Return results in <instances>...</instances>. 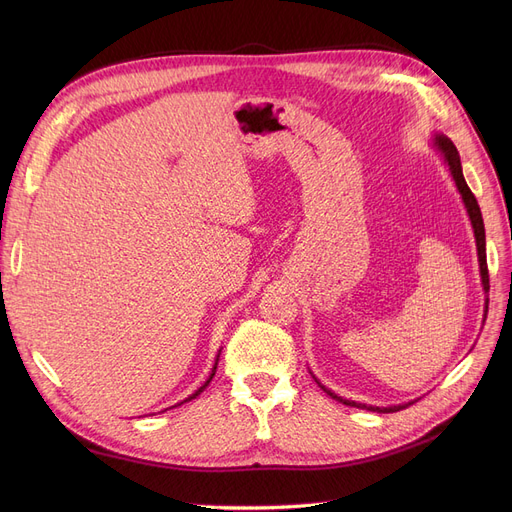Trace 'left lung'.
<instances>
[{
    "instance_id": "left-lung-1",
    "label": "left lung",
    "mask_w": 512,
    "mask_h": 512,
    "mask_svg": "<svg viewBox=\"0 0 512 512\" xmlns=\"http://www.w3.org/2000/svg\"><path fill=\"white\" fill-rule=\"evenodd\" d=\"M436 149L442 153L444 157V164L448 166L450 170V176L456 184V188H459V193L463 197V203L467 207V213H469V220H471V226H473V234H475V242H477V259H479V274H481V284H483V292H490V276H488V261H486V228H483V218H481V211H479V205H477V199L475 195L471 193V188L467 186L465 182V176H463V168H461V157H459V151H456L454 143L444 137V134H436V141H434ZM488 299H486V313L488 315ZM486 315H483V321H486ZM315 378V375H313ZM317 386L324 390L326 394H330L334 400L342 402V405L346 407H357V409H367V411H378V413H394V411H400L405 409L409 405H413L415 400L411 402H405V405H396V407H371V405H365V402H355V400H346L338 394H334L332 390H328L324 384H321L317 378H315Z\"/></svg>"
}]
</instances>
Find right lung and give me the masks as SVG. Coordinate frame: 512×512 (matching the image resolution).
<instances>
[{
    "instance_id": "right-lung-1",
    "label": "right lung",
    "mask_w": 512,
    "mask_h": 512,
    "mask_svg": "<svg viewBox=\"0 0 512 512\" xmlns=\"http://www.w3.org/2000/svg\"><path fill=\"white\" fill-rule=\"evenodd\" d=\"M218 359H220V353H218ZM218 359H215V365H213V369H211V373H209V378H207V382H205V384H203V386H201L199 390H195V394H191V396H188L186 400H193V398H197V396H199V394H201V392H203V390H205V388L209 386V382L213 380V375H215V369H218ZM186 400H184V402H186ZM180 405H182V402H180Z\"/></svg>"
}]
</instances>
